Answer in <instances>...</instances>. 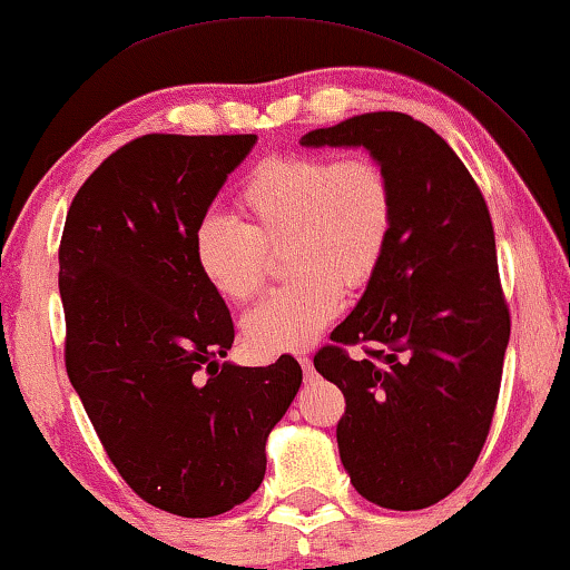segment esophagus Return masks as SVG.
Here are the masks:
<instances>
[{
  "instance_id": "obj_1",
  "label": "esophagus",
  "mask_w": 570,
  "mask_h": 570,
  "mask_svg": "<svg viewBox=\"0 0 570 570\" xmlns=\"http://www.w3.org/2000/svg\"><path fill=\"white\" fill-rule=\"evenodd\" d=\"M299 364H302V372H304V376H307V380H312V376H315V368H312V362L307 356H299Z\"/></svg>"
}]
</instances>
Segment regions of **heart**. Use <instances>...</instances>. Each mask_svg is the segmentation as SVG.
Here are the masks:
<instances>
[{
    "mask_svg": "<svg viewBox=\"0 0 570 570\" xmlns=\"http://www.w3.org/2000/svg\"><path fill=\"white\" fill-rule=\"evenodd\" d=\"M395 186L372 155H276L247 175L237 194L243 224L206 214L194 227V261L204 282L227 302H247L284 249L292 276L243 320L255 356L307 348L333 323L343 286L376 274L395 227Z\"/></svg>",
    "mask_w": 570,
    "mask_h": 570,
    "instance_id": "heart-1",
    "label": "heart"
}]
</instances>
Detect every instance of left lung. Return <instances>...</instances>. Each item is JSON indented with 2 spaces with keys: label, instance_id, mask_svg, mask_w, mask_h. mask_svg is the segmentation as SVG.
Masks as SVG:
<instances>
[{
  "label": "left lung",
  "instance_id": "left-lung-1",
  "mask_svg": "<svg viewBox=\"0 0 570 570\" xmlns=\"http://www.w3.org/2000/svg\"><path fill=\"white\" fill-rule=\"evenodd\" d=\"M302 147H362L387 167L395 227L354 312L315 354L338 384L341 462L366 501L415 511L470 475L491 431L511 320L491 214L434 128L376 110L315 128ZM372 342L367 358L346 345Z\"/></svg>",
  "mask_w": 570,
  "mask_h": 570
}]
</instances>
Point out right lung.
I'll return each mask as SVG.
<instances>
[{"mask_svg":"<svg viewBox=\"0 0 570 570\" xmlns=\"http://www.w3.org/2000/svg\"><path fill=\"white\" fill-rule=\"evenodd\" d=\"M255 134H147L69 206L59 247L67 374L102 446L151 507L206 519L250 499L266 439L302 384L296 358L222 362L229 309L194 261V227Z\"/></svg>","mask_w":570,"mask_h":570,"instance_id":"add662e5","label":"right lung"}]
</instances>
